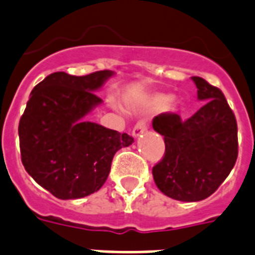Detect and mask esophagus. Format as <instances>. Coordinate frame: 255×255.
<instances>
[{"mask_svg": "<svg viewBox=\"0 0 255 255\" xmlns=\"http://www.w3.org/2000/svg\"><path fill=\"white\" fill-rule=\"evenodd\" d=\"M147 129H148V124H147V122L140 120V122H137V123L135 124V127L132 129V135L135 136V137H137V136H140L141 133L147 132Z\"/></svg>", "mask_w": 255, "mask_h": 255, "instance_id": "obj_1", "label": "esophagus"}]
</instances>
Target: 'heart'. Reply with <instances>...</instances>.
Here are the masks:
<instances>
[{"label": "heart", "instance_id": "b5f03b06", "mask_svg": "<svg viewBox=\"0 0 255 255\" xmlns=\"http://www.w3.org/2000/svg\"><path fill=\"white\" fill-rule=\"evenodd\" d=\"M172 100V97L170 95H166V93H158V95H155L149 99L148 102V107L151 110L153 111H159L163 110V108H166L168 104Z\"/></svg>", "mask_w": 255, "mask_h": 255}]
</instances>
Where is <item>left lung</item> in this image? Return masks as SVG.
I'll return each instance as SVG.
<instances>
[{
  "instance_id": "obj_1",
  "label": "left lung",
  "mask_w": 255,
  "mask_h": 255,
  "mask_svg": "<svg viewBox=\"0 0 255 255\" xmlns=\"http://www.w3.org/2000/svg\"><path fill=\"white\" fill-rule=\"evenodd\" d=\"M206 104L183 120L174 112L155 116L152 127L164 136L166 151L152 168L153 180L167 197L198 202L217 191L238 156V127L222 91L191 77Z\"/></svg>"
}]
</instances>
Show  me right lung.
Returning <instances> with one entry per match:
<instances>
[{
    "mask_svg": "<svg viewBox=\"0 0 255 255\" xmlns=\"http://www.w3.org/2000/svg\"><path fill=\"white\" fill-rule=\"evenodd\" d=\"M112 75L54 72L30 93L18 124L21 160L33 179L58 199L84 198L100 190L116 151L133 141L128 133L84 120L102 104L95 91Z\"/></svg>",
    "mask_w": 255,
    "mask_h": 255,
    "instance_id": "right-lung-1",
    "label": "right lung"
}]
</instances>
